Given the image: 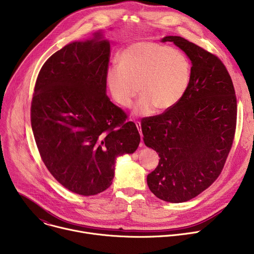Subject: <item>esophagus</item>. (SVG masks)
I'll use <instances>...</instances> for the list:
<instances>
[{
  "mask_svg": "<svg viewBox=\"0 0 254 254\" xmlns=\"http://www.w3.org/2000/svg\"><path fill=\"white\" fill-rule=\"evenodd\" d=\"M135 126H136V127H137V130H138V132H139V134H140V137H141V140H142V132H141V127H140V123L139 122H135ZM141 146H142V142L140 143Z\"/></svg>",
  "mask_w": 254,
  "mask_h": 254,
  "instance_id": "34e87169",
  "label": "esophagus"
}]
</instances>
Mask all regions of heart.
Listing matches in <instances>:
<instances>
[{
    "label": "heart",
    "instance_id": "b5f03b06",
    "mask_svg": "<svg viewBox=\"0 0 254 254\" xmlns=\"http://www.w3.org/2000/svg\"><path fill=\"white\" fill-rule=\"evenodd\" d=\"M118 62L107 70L108 88L115 101L124 107L131 105L139 89L135 115L151 116L156 106L159 111H168L188 89L191 64L177 49L151 41L133 42L119 53Z\"/></svg>",
    "mask_w": 254,
    "mask_h": 254
}]
</instances>
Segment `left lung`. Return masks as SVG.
<instances>
[{
	"label": "left lung",
	"instance_id": "obj_1",
	"mask_svg": "<svg viewBox=\"0 0 254 254\" xmlns=\"http://www.w3.org/2000/svg\"><path fill=\"white\" fill-rule=\"evenodd\" d=\"M192 62L188 89L174 107L144 118L146 146L160 157L148 175L152 193L170 203L189 201L219 177L231 150L237 119L232 79L216 55L180 36H167Z\"/></svg>",
	"mask_w": 254,
	"mask_h": 254
}]
</instances>
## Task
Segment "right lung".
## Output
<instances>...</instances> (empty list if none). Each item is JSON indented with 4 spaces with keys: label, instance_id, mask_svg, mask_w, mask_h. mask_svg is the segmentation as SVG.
<instances>
[{
    "label": "right lung",
    "instance_id": "obj_1",
    "mask_svg": "<svg viewBox=\"0 0 254 254\" xmlns=\"http://www.w3.org/2000/svg\"><path fill=\"white\" fill-rule=\"evenodd\" d=\"M111 45L95 33L72 42L43 64L31 102V125L41 159L69 191L96 195L113 183L116 159L133 153L140 136L106 95Z\"/></svg>",
    "mask_w": 254,
    "mask_h": 254
}]
</instances>
